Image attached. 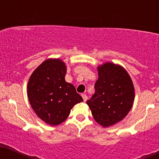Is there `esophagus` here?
<instances>
[{
    "label": "esophagus",
    "mask_w": 159,
    "mask_h": 159,
    "mask_svg": "<svg viewBox=\"0 0 159 159\" xmlns=\"http://www.w3.org/2000/svg\"><path fill=\"white\" fill-rule=\"evenodd\" d=\"M82 98H83V99H84V102H85V101H87V96L85 94V93H83V94H82Z\"/></svg>",
    "instance_id": "1"
}]
</instances>
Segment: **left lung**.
Returning a JSON list of instances; mask_svg holds the SVG:
<instances>
[{
  "mask_svg": "<svg viewBox=\"0 0 159 159\" xmlns=\"http://www.w3.org/2000/svg\"><path fill=\"white\" fill-rule=\"evenodd\" d=\"M95 92L87 101L94 120L103 127L120 122L127 116L135 97L134 84L122 66L106 62L98 66Z\"/></svg>",
  "mask_w": 159,
  "mask_h": 159,
  "instance_id": "obj_1",
  "label": "left lung"
}]
</instances>
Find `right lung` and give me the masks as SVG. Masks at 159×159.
Here are the masks:
<instances>
[{
	"instance_id": "1",
	"label": "right lung",
	"mask_w": 159,
	"mask_h": 159,
	"mask_svg": "<svg viewBox=\"0 0 159 159\" xmlns=\"http://www.w3.org/2000/svg\"><path fill=\"white\" fill-rule=\"evenodd\" d=\"M66 63L58 58H48L31 74L27 85V96L33 111L51 126L66 121L71 109L82 102L75 87L65 80Z\"/></svg>"
}]
</instances>
